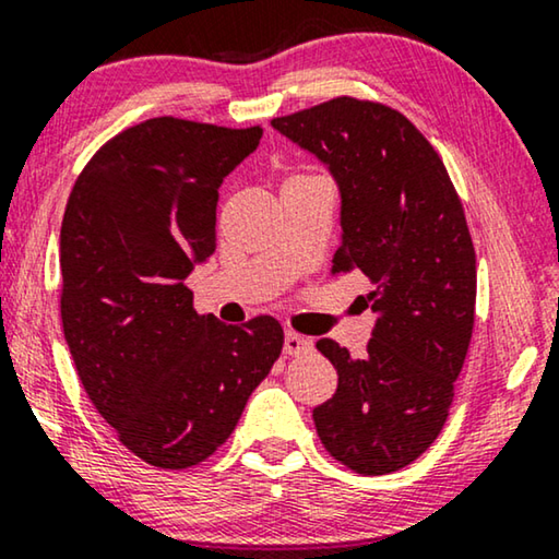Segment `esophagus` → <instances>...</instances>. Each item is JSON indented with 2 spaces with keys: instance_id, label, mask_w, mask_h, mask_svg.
Instances as JSON below:
<instances>
[{
  "instance_id": "obj_1",
  "label": "esophagus",
  "mask_w": 559,
  "mask_h": 559,
  "mask_svg": "<svg viewBox=\"0 0 559 559\" xmlns=\"http://www.w3.org/2000/svg\"><path fill=\"white\" fill-rule=\"evenodd\" d=\"M313 348L311 338L301 336V333L296 331H286V336H283V354L286 356H301V354H308Z\"/></svg>"
}]
</instances>
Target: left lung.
<instances>
[{
	"instance_id": "left-lung-1",
	"label": "left lung",
	"mask_w": 559,
	"mask_h": 559,
	"mask_svg": "<svg viewBox=\"0 0 559 559\" xmlns=\"http://www.w3.org/2000/svg\"><path fill=\"white\" fill-rule=\"evenodd\" d=\"M271 124L336 182L333 273L361 271L373 286L366 356L316 344L338 371L316 431L348 469L396 472L435 444L469 348L477 261L462 200L437 150L386 105L336 97Z\"/></svg>"
}]
</instances>
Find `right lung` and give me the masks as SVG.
Returning a JSON list of instances; mask_svg holds the SVG:
<instances>
[{
    "instance_id": "right-lung-1",
    "label": "right lung",
    "mask_w": 559,
    "mask_h": 559,
    "mask_svg": "<svg viewBox=\"0 0 559 559\" xmlns=\"http://www.w3.org/2000/svg\"><path fill=\"white\" fill-rule=\"evenodd\" d=\"M263 128L155 118L103 145L74 182L60 230L62 329L90 402L160 469L211 456L281 356L271 316H198L186 278L215 251L226 175Z\"/></svg>"
}]
</instances>
